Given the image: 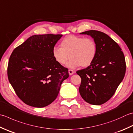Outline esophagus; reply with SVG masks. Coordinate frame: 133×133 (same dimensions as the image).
<instances>
[{
	"instance_id": "34e87169",
	"label": "esophagus",
	"mask_w": 133,
	"mask_h": 133,
	"mask_svg": "<svg viewBox=\"0 0 133 133\" xmlns=\"http://www.w3.org/2000/svg\"><path fill=\"white\" fill-rule=\"evenodd\" d=\"M74 72H75V71H74L72 70H71V69L69 70V75H71L73 74L74 73Z\"/></svg>"
}]
</instances>
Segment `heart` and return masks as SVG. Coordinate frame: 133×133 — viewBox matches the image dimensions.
Instances as JSON below:
<instances>
[{"label":"heart","instance_id":"b5f03b06","mask_svg":"<svg viewBox=\"0 0 133 133\" xmlns=\"http://www.w3.org/2000/svg\"><path fill=\"white\" fill-rule=\"evenodd\" d=\"M60 45L61 48L54 47L52 56L55 61L61 65L66 64L71 58L67 65L69 68L89 66L97 55V45L92 38L69 35L61 41Z\"/></svg>","mask_w":133,"mask_h":133}]
</instances>
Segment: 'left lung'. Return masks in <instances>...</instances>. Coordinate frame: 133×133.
I'll list each match as a JSON object with an SVG mask.
<instances>
[{"label":"left lung","mask_w":133,"mask_h":133,"mask_svg":"<svg viewBox=\"0 0 133 133\" xmlns=\"http://www.w3.org/2000/svg\"><path fill=\"white\" fill-rule=\"evenodd\" d=\"M90 35L97 45L95 61L77 74L81 78L79 88L81 96L93 105L106 103L115 94L126 72V61L122 49L105 33L97 30L81 33Z\"/></svg>","instance_id":"left-lung-1"}]
</instances>
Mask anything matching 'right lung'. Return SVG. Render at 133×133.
<instances>
[{"label": "right lung", "mask_w": 133, "mask_h": 133, "mask_svg": "<svg viewBox=\"0 0 133 133\" xmlns=\"http://www.w3.org/2000/svg\"><path fill=\"white\" fill-rule=\"evenodd\" d=\"M62 35H33L15 48L7 67L9 82L26 104L42 108L58 95L68 69L55 61L52 49Z\"/></svg>", "instance_id": "right-lung-1"}]
</instances>
